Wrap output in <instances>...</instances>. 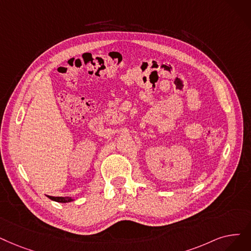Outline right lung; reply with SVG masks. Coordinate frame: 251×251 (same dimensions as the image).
Returning <instances> with one entry per match:
<instances>
[{
  "label": "right lung",
  "instance_id": "1",
  "mask_svg": "<svg viewBox=\"0 0 251 251\" xmlns=\"http://www.w3.org/2000/svg\"><path fill=\"white\" fill-rule=\"evenodd\" d=\"M48 197L53 200V201H56V202H60V203H67V202H71L73 201L72 198L69 197H52V196H48Z\"/></svg>",
  "mask_w": 251,
  "mask_h": 251
}]
</instances>
